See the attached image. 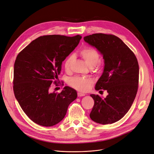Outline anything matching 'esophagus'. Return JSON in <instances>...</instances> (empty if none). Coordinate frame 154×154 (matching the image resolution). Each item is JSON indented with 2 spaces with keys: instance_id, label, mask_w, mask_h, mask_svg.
I'll return each instance as SVG.
<instances>
[{
  "instance_id": "esophagus-1",
  "label": "esophagus",
  "mask_w": 154,
  "mask_h": 154,
  "mask_svg": "<svg viewBox=\"0 0 154 154\" xmlns=\"http://www.w3.org/2000/svg\"><path fill=\"white\" fill-rule=\"evenodd\" d=\"M85 95H86V94L82 93H77V96H79V97H81V96H84Z\"/></svg>"
}]
</instances>
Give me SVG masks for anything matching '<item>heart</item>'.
<instances>
[{
	"label": "heart",
	"mask_w": 154,
	"mask_h": 154,
	"mask_svg": "<svg viewBox=\"0 0 154 154\" xmlns=\"http://www.w3.org/2000/svg\"><path fill=\"white\" fill-rule=\"evenodd\" d=\"M80 54L91 68L95 66L100 61V54L95 49L91 48L82 49L80 51ZM73 60V55L68 56L65 59L63 65L66 70L70 69ZM92 83L93 81L91 79L81 76H74L68 81L70 86L80 91H86L88 90Z\"/></svg>",
	"instance_id": "b5f03b06"
}]
</instances>
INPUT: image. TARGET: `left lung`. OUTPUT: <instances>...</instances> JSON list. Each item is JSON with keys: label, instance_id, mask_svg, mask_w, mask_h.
<instances>
[{"label": "left lung", "instance_id": "obj_1", "mask_svg": "<svg viewBox=\"0 0 154 154\" xmlns=\"http://www.w3.org/2000/svg\"><path fill=\"white\" fill-rule=\"evenodd\" d=\"M84 40L103 56L104 69L95 89L106 90L108 93L105 98L90 95L94 101L90 118L101 124L114 123L126 114L137 93L138 60L122 40L113 35L94 33L84 37Z\"/></svg>", "mask_w": 154, "mask_h": 154}]
</instances>
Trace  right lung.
<instances>
[{
    "mask_svg": "<svg viewBox=\"0 0 154 154\" xmlns=\"http://www.w3.org/2000/svg\"><path fill=\"white\" fill-rule=\"evenodd\" d=\"M82 37L51 35L39 37L18 54L14 65L13 90L22 110L42 126H53L65 117L77 97L65 86L60 93L51 92L61 72L62 62L77 46Z\"/></svg>",
    "mask_w": 154,
    "mask_h": 154,
    "instance_id": "add662e5",
    "label": "right lung"
}]
</instances>
